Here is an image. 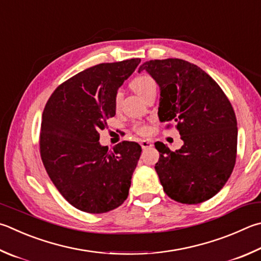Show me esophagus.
Instances as JSON below:
<instances>
[{"label":"esophagus","mask_w":261,"mask_h":261,"mask_svg":"<svg viewBox=\"0 0 261 261\" xmlns=\"http://www.w3.org/2000/svg\"><path fill=\"white\" fill-rule=\"evenodd\" d=\"M140 146H141V148H143V149H147V148H150V147L153 146V144H151L149 140H141Z\"/></svg>","instance_id":"1"}]
</instances>
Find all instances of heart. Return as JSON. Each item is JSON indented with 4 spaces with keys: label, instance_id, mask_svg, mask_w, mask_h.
Instances as JSON below:
<instances>
[{
    "label": "heart",
    "instance_id": "heart-1",
    "mask_svg": "<svg viewBox=\"0 0 261 261\" xmlns=\"http://www.w3.org/2000/svg\"><path fill=\"white\" fill-rule=\"evenodd\" d=\"M131 87L134 88L135 91L143 98L145 94L148 93L150 90H156V82L150 76H139L135 79L131 83ZM122 101V92L117 91L114 96V106L115 110H118L121 106ZM136 130L139 132L140 135H146L148 132V127L146 125H137Z\"/></svg>",
    "mask_w": 261,
    "mask_h": 261
}]
</instances>
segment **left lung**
<instances>
[{
  "label": "left lung",
  "mask_w": 261,
  "mask_h": 261,
  "mask_svg": "<svg viewBox=\"0 0 261 261\" xmlns=\"http://www.w3.org/2000/svg\"><path fill=\"white\" fill-rule=\"evenodd\" d=\"M143 70L160 87V121L176 123L184 141L176 151L155 143L160 153L155 170L163 191L185 204L209 200L235 165L238 122L231 103L209 74L186 60H149L138 72Z\"/></svg>",
  "instance_id": "1"
}]
</instances>
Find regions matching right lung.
Segmentation results:
<instances>
[{
  "label": "right lung",
  "mask_w": 261,
  "mask_h": 261,
  "mask_svg": "<svg viewBox=\"0 0 261 261\" xmlns=\"http://www.w3.org/2000/svg\"><path fill=\"white\" fill-rule=\"evenodd\" d=\"M139 64L135 58L85 69L59 85L44 107L42 162L59 193L79 210L108 212L129 195L141 147L123 141L110 151L99 143V131L115 116V93Z\"/></svg>",
  "instance_id": "right-lung-1"
}]
</instances>
